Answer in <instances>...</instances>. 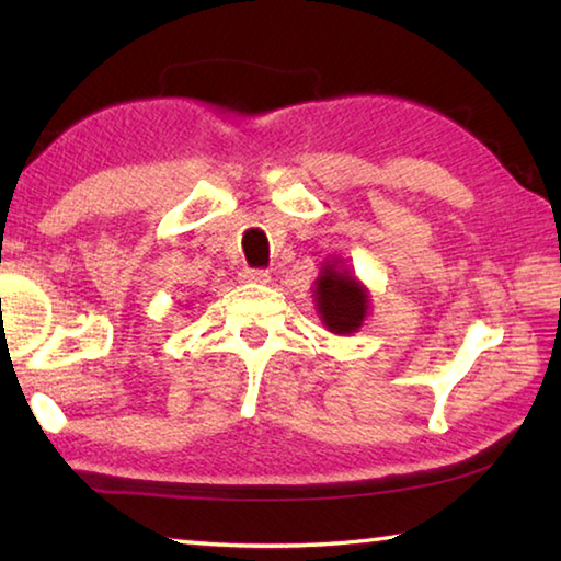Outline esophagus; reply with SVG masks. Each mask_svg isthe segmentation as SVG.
I'll return each mask as SVG.
<instances>
[{
  "label": "esophagus",
  "instance_id": "34e87169",
  "mask_svg": "<svg viewBox=\"0 0 561 561\" xmlns=\"http://www.w3.org/2000/svg\"><path fill=\"white\" fill-rule=\"evenodd\" d=\"M240 282H247V284H264V282H270V274L264 272V270H250V267H244V270L240 272Z\"/></svg>",
  "mask_w": 561,
  "mask_h": 561
}]
</instances>
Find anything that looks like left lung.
<instances>
[{
  "instance_id": "1",
  "label": "left lung",
  "mask_w": 561,
  "mask_h": 561,
  "mask_svg": "<svg viewBox=\"0 0 561 561\" xmlns=\"http://www.w3.org/2000/svg\"><path fill=\"white\" fill-rule=\"evenodd\" d=\"M314 301L321 324L334 334H354L368 314V289L339 262H327L314 282Z\"/></svg>"
}]
</instances>
